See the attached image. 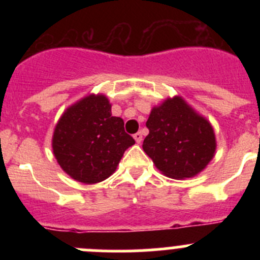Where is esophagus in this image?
<instances>
[{
	"label": "esophagus",
	"instance_id": "obj_1",
	"mask_svg": "<svg viewBox=\"0 0 260 260\" xmlns=\"http://www.w3.org/2000/svg\"><path fill=\"white\" fill-rule=\"evenodd\" d=\"M133 137H135L136 142H137V143H141V142H142V140H143L142 133H141V132H137L135 136H133Z\"/></svg>",
	"mask_w": 260,
	"mask_h": 260
}]
</instances>
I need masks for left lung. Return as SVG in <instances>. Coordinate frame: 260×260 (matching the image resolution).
Segmentation results:
<instances>
[{"label": "left lung", "instance_id": "obj_1", "mask_svg": "<svg viewBox=\"0 0 260 260\" xmlns=\"http://www.w3.org/2000/svg\"><path fill=\"white\" fill-rule=\"evenodd\" d=\"M143 151L171 179H188L203 171L214 157L216 142L211 124L180 96L152 109Z\"/></svg>", "mask_w": 260, "mask_h": 260}]
</instances>
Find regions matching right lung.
Returning a JSON list of instances; mask_svg holds the SVG:
<instances>
[{
	"label": "right lung",
	"mask_w": 260,
	"mask_h": 260,
	"mask_svg": "<svg viewBox=\"0 0 260 260\" xmlns=\"http://www.w3.org/2000/svg\"><path fill=\"white\" fill-rule=\"evenodd\" d=\"M135 145L122 118L113 117L104 95H89L67 109L55 127L52 149L61 169L83 183L111 176Z\"/></svg>",
	"instance_id": "1"
}]
</instances>
